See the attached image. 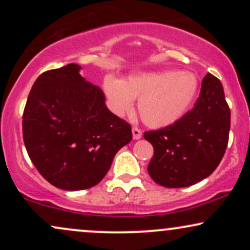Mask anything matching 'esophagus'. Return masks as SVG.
I'll list each match as a JSON object with an SVG mask.
<instances>
[{
  "label": "esophagus",
  "instance_id": "obj_1",
  "mask_svg": "<svg viewBox=\"0 0 250 250\" xmlns=\"http://www.w3.org/2000/svg\"><path fill=\"white\" fill-rule=\"evenodd\" d=\"M131 131H133V139L134 140H140L142 137V131H141V129H140V128L133 127Z\"/></svg>",
  "mask_w": 250,
  "mask_h": 250
}]
</instances>
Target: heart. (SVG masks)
Wrapping results in <instances>:
<instances>
[{"label":"heart","instance_id":"obj_1","mask_svg":"<svg viewBox=\"0 0 250 250\" xmlns=\"http://www.w3.org/2000/svg\"><path fill=\"white\" fill-rule=\"evenodd\" d=\"M109 107L117 115H125L137 101V111L145 125L165 128L180 121L196 99L199 80L188 71L165 70L137 74L125 81L107 76L103 82Z\"/></svg>","mask_w":250,"mask_h":250}]
</instances>
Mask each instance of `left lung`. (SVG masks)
<instances>
[{
  "label": "left lung",
  "mask_w": 250,
  "mask_h": 250,
  "mask_svg": "<svg viewBox=\"0 0 250 250\" xmlns=\"http://www.w3.org/2000/svg\"><path fill=\"white\" fill-rule=\"evenodd\" d=\"M229 129L230 109L222 83L208 73L191 110L174 125L143 135L154 147L149 175L167 188L200 182L220 165L228 146Z\"/></svg>",
  "instance_id": "left-lung-1"
}]
</instances>
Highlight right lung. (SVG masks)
I'll return each mask as SVG.
<instances>
[{"mask_svg":"<svg viewBox=\"0 0 250 250\" xmlns=\"http://www.w3.org/2000/svg\"><path fill=\"white\" fill-rule=\"evenodd\" d=\"M75 63L44 71L23 111V141L48 182L64 190L96 186L117 151L133 139L131 127L111 113L104 94L80 75Z\"/></svg>","mask_w":250,"mask_h":250,"instance_id":"add662e5","label":"right lung"}]
</instances>
